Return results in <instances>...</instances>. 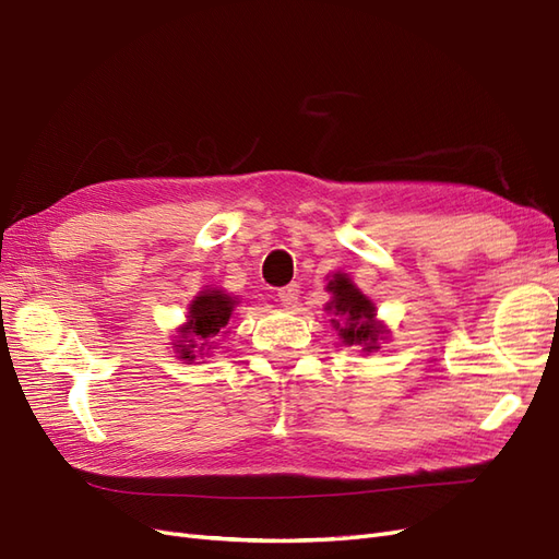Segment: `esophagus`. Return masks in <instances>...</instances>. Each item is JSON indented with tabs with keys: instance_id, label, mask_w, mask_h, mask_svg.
I'll return each mask as SVG.
<instances>
[{
	"instance_id": "esophagus-1",
	"label": "esophagus",
	"mask_w": 559,
	"mask_h": 559,
	"mask_svg": "<svg viewBox=\"0 0 559 559\" xmlns=\"http://www.w3.org/2000/svg\"><path fill=\"white\" fill-rule=\"evenodd\" d=\"M298 294H300L298 284H289V286H284V289H280V292H277V296H280V300H282V306H284V308H296V304H298Z\"/></svg>"
}]
</instances>
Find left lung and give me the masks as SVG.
I'll list each match as a JSON object with an SVG mask.
<instances>
[{"instance_id":"left-lung-1","label":"left lung","mask_w":559,"mask_h":559,"mask_svg":"<svg viewBox=\"0 0 559 559\" xmlns=\"http://www.w3.org/2000/svg\"><path fill=\"white\" fill-rule=\"evenodd\" d=\"M324 289L331 294L324 310L331 314V326L338 331V338L345 345H357L361 353L369 355L381 348L390 329L376 317L373 300L361 294L359 286L348 273L326 275Z\"/></svg>"}]
</instances>
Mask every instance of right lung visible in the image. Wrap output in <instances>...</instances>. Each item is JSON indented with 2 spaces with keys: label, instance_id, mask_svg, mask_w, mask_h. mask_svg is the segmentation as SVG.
I'll use <instances>...</instances> for the list:
<instances>
[{
  "label": "right lung",
  "instance_id": "right-lung-1",
  "mask_svg": "<svg viewBox=\"0 0 559 559\" xmlns=\"http://www.w3.org/2000/svg\"><path fill=\"white\" fill-rule=\"evenodd\" d=\"M239 304L237 296L225 294L218 286H206L190 300L186 322L176 329L171 348L186 365L204 359L216 348V338L228 334L230 317Z\"/></svg>",
  "mask_w": 559,
  "mask_h": 559
}]
</instances>
